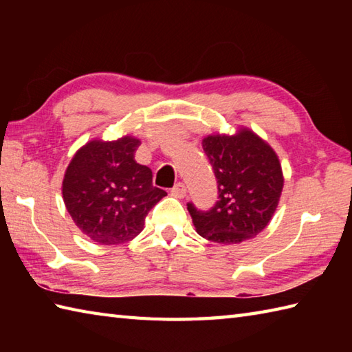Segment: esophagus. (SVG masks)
<instances>
[{
  "label": "esophagus",
  "mask_w": 352,
  "mask_h": 352,
  "mask_svg": "<svg viewBox=\"0 0 352 352\" xmlns=\"http://www.w3.org/2000/svg\"><path fill=\"white\" fill-rule=\"evenodd\" d=\"M186 193H188V189H186V186L183 183H177L174 188L170 189V195L175 198H184Z\"/></svg>",
  "instance_id": "34e87169"
}]
</instances>
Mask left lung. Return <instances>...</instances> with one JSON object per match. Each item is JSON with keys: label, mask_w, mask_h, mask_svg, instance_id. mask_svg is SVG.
Returning a JSON list of instances; mask_svg holds the SVG:
<instances>
[{"label": "left lung", "mask_w": 352, "mask_h": 352, "mask_svg": "<svg viewBox=\"0 0 352 352\" xmlns=\"http://www.w3.org/2000/svg\"><path fill=\"white\" fill-rule=\"evenodd\" d=\"M203 149L218 183V201L208 210L188 203L193 226L216 243H241L271 221L283 190L278 157L250 130L236 136H207Z\"/></svg>", "instance_id": "left-lung-1"}]
</instances>
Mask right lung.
<instances>
[{
    "label": "right lung",
    "mask_w": 352,
    "mask_h": 352,
    "mask_svg": "<svg viewBox=\"0 0 352 352\" xmlns=\"http://www.w3.org/2000/svg\"><path fill=\"white\" fill-rule=\"evenodd\" d=\"M139 139L92 140L74 155L63 178V201L91 241L118 245L136 237L148 212L166 197L153 172L134 160Z\"/></svg>",
    "instance_id": "right-lung-1"
}]
</instances>
